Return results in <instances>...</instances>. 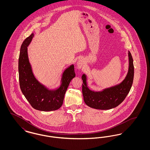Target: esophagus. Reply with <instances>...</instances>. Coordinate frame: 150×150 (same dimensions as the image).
Instances as JSON below:
<instances>
[{
	"label": "esophagus",
	"mask_w": 150,
	"mask_h": 150,
	"mask_svg": "<svg viewBox=\"0 0 150 150\" xmlns=\"http://www.w3.org/2000/svg\"><path fill=\"white\" fill-rule=\"evenodd\" d=\"M84 64V63L83 60L80 59H79L78 61L77 62V67H78V69H80L81 68H82L83 67Z\"/></svg>",
	"instance_id": "34e87169"
}]
</instances>
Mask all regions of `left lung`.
Listing matches in <instances>:
<instances>
[{
	"mask_svg": "<svg viewBox=\"0 0 150 150\" xmlns=\"http://www.w3.org/2000/svg\"><path fill=\"white\" fill-rule=\"evenodd\" d=\"M129 66L128 74L120 84L104 89L102 92L91 91L86 86V76L83 74L82 92L86 105L99 110H109L117 107L125 100L133 84L134 78L133 59L128 52Z\"/></svg>",
	"mask_w": 150,
	"mask_h": 150,
	"instance_id": "left-lung-1",
	"label": "left lung"
}]
</instances>
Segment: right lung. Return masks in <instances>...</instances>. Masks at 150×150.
Instances as JSON below:
<instances>
[{
	"label": "right lung",
	"instance_id": "obj_1",
	"mask_svg": "<svg viewBox=\"0 0 150 150\" xmlns=\"http://www.w3.org/2000/svg\"><path fill=\"white\" fill-rule=\"evenodd\" d=\"M34 34L22 43L18 59L20 86L23 94L31 106L37 110L50 111L58 110L63 104L64 94L71 80L75 76L72 64L63 73L62 84L57 90L50 91L42 85L34 77L29 61L28 47Z\"/></svg>",
	"mask_w": 150,
	"mask_h": 150
}]
</instances>
